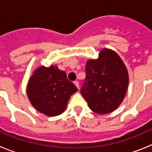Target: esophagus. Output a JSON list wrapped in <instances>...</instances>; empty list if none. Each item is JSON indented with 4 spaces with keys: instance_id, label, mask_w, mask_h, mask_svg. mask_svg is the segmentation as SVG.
I'll use <instances>...</instances> for the list:
<instances>
[{
    "instance_id": "34e87169",
    "label": "esophagus",
    "mask_w": 152,
    "mask_h": 152,
    "mask_svg": "<svg viewBox=\"0 0 152 152\" xmlns=\"http://www.w3.org/2000/svg\"><path fill=\"white\" fill-rule=\"evenodd\" d=\"M74 84H75V85L77 87V89H79V82L78 81H77V80H76V81H75V82H74Z\"/></svg>"
}]
</instances>
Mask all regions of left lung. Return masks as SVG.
Here are the masks:
<instances>
[{"label": "left lung", "instance_id": "left-lung-1", "mask_svg": "<svg viewBox=\"0 0 152 152\" xmlns=\"http://www.w3.org/2000/svg\"><path fill=\"white\" fill-rule=\"evenodd\" d=\"M80 93L90 109L98 114L115 110L122 103L129 84L128 72L116 52L104 49L97 59L88 60Z\"/></svg>", "mask_w": 152, "mask_h": 152}]
</instances>
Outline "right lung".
Masks as SVG:
<instances>
[{
  "instance_id": "1",
  "label": "right lung",
  "mask_w": 152,
  "mask_h": 152,
  "mask_svg": "<svg viewBox=\"0 0 152 152\" xmlns=\"http://www.w3.org/2000/svg\"><path fill=\"white\" fill-rule=\"evenodd\" d=\"M77 91L76 86L68 80L66 73L53 65L36 70L26 89L32 105L49 116L62 113L70 96Z\"/></svg>"
}]
</instances>
